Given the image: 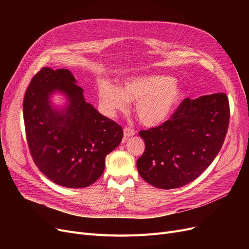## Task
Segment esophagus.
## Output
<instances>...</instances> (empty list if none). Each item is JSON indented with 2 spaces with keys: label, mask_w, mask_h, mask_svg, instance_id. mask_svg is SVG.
I'll list each match as a JSON object with an SVG mask.
<instances>
[{
  "label": "esophagus",
  "mask_w": 249,
  "mask_h": 249,
  "mask_svg": "<svg viewBox=\"0 0 249 249\" xmlns=\"http://www.w3.org/2000/svg\"><path fill=\"white\" fill-rule=\"evenodd\" d=\"M135 134V131L133 129L129 128V127H125L124 128V140H126L128 137L133 136Z\"/></svg>",
  "instance_id": "1"
}]
</instances>
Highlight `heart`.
<instances>
[{"instance_id":"b5f03b06","label":"heart","mask_w":249,"mask_h":249,"mask_svg":"<svg viewBox=\"0 0 249 249\" xmlns=\"http://www.w3.org/2000/svg\"><path fill=\"white\" fill-rule=\"evenodd\" d=\"M99 97L110 114L125 111L127 102L135 103L134 112L140 123L155 127L172 115L182 97V90L169 77L148 74L130 77L120 88L105 83L99 89Z\"/></svg>"}]
</instances>
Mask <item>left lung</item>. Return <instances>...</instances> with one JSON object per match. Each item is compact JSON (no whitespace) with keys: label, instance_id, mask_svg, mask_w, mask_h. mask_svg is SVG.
Segmentation results:
<instances>
[{"label":"left lung","instance_id":"1","mask_svg":"<svg viewBox=\"0 0 249 249\" xmlns=\"http://www.w3.org/2000/svg\"><path fill=\"white\" fill-rule=\"evenodd\" d=\"M229 101L218 93L182 101L161 125L141 130L145 150L137 160L141 178L159 189H176L212 163L227 133Z\"/></svg>","mask_w":249,"mask_h":249}]
</instances>
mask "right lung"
I'll return each mask as SVG.
<instances>
[{"label": "right lung", "instance_id": "1", "mask_svg": "<svg viewBox=\"0 0 249 249\" xmlns=\"http://www.w3.org/2000/svg\"><path fill=\"white\" fill-rule=\"evenodd\" d=\"M69 70L42 68L30 82L23 102L26 138L34 163L55 184L90 186L103 175L105 158L123 138V129L87 103ZM58 90L69 99L62 111L49 97Z\"/></svg>", "mask_w": 249, "mask_h": 249}]
</instances>
